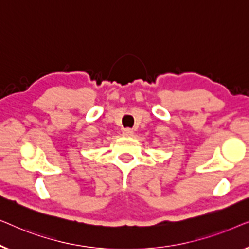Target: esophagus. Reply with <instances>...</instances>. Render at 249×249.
Masks as SVG:
<instances>
[{"instance_id":"esophagus-1","label":"esophagus","mask_w":249,"mask_h":249,"mask_svg":"<svg viewBox=\"0 0 249 249\" xmlns=\"http://www.w3.org/2000/svg\"><path fill=\"white\" fill-rule=\"evenodd\" d=\"M132 135H134V131H132L131 129L127 128V129H124V130H122V136H124V137H131Z\"/></svg>"}]
</instances>
